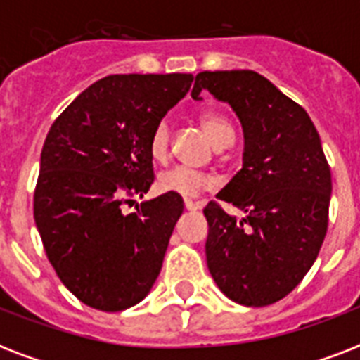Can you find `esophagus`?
I'll return each mask as SVG.
<instances>
[{
	"instance_id": "esophagus-1",
	"label": "esophagus",
	"mask_w": 360,
	"mask_h": 360,
	"mask_svg": "<svg viewBox=\"0 0 360 360\" xmlns=\"http://www.w3.org/2000/svg\"><path fill=\"white\" fill-rule=\"evenodd\" d=\"M202 207H203L202 202H192V200H185L186 211H198V209H202Z\"/></svg>"
}]
</instances>
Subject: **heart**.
<instances>
[{"label": "heart", "mask_w": 360, "mask_h": 360, "mask_svg": "<svg viewBox=\"0 0 360 360\" xmlns=\"http://www.w3.org/2000/svg\"><path fill=\"white\" fill-rule=\"evenodd\" d=\"M203 130L213 141V146L219 147L233 141V129L226 117L214 112H205L200 117ZM169 151V124L168 121H160L153 129L149 136V155L153 160L162 162L168 157ZM214 185L213 177L200 169L186 168V166H175V168L164 169L157 177V188L164 194H175L181 198H196L200 192L209 191Z\"/></svg>", "instance_id": "1"}]
</instances>
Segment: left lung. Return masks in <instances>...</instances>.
<instances>
[{"label":"left lung","mask_w":360,"mask_h":360,"mask_svg":"<svg viewBox=\"0 0 360 360\" xmlns=\"http://www.w3.org/2000/svg\"><path fill=\"white\" fill-rule=\"evenodd\" d=\"M230 104L245 136L243 168L217 194L245 219L207 203V267L243 307L284 299L316 262L329 222L333 181L310 115L254 70H203L192 98Z\"/></svg>","instance_id":"obj_1"}]
</instances>
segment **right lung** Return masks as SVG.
Masks as SVG:
<instances>
[{
  "label": "right lung",
  "mask_w": 360,
  "mask_h": 360,
  "mask_svg": "<svg viewBox=\"0 0 360 360\" xmlns=\"http://www.w3.org/2000/svg\"><path fill=\"white\" fill-rule=\"evenodd\" d=\"M194 76L112 75L82 91L48 132L33 214L46 256L84 304L120 312L146 299L162 269L183 198L121 203L155 181L149 136Z\"/></svg>",
  "instance_id": "right-lung-1"
}]
</instances>
